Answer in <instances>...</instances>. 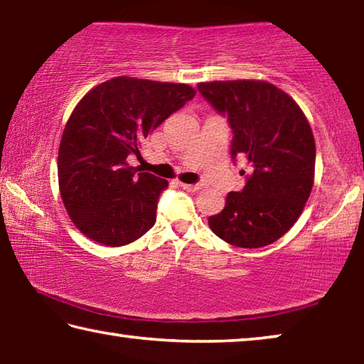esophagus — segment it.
<instances>
[{
	"label": "esophagus",
	"instance_id": "esophagus-1",
	"mask_svg": "<svg viewBox=\"0 0 364 364\" xmlns=\"http://www.w3.org/2000/svg\"><path fill=\"white\" fill-rule=\"evenodd\" d=\"M180 186H181L183 189L191 191V193H196V191L202 189V184H186V183H180Z\"/></svg>",
	"mask_w": 364,
	"mask_h": 364
}]
</instances>
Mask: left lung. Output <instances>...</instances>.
<instances>
[{
    "instance_id": "8db88e82",
    "label": "left lung",
    "mask_w": 364,
    "mask_h": 364,
    "mask_svg": "<svg viewBox=\"0 0 364 364\" xmlns=\"http://www.w3.org/2000/svg\"><path fill=\"white\" fill-rule=\"evenodd\" d=\"M197 90L228 115L231 157H245L249 165L244 189L226 196L225 208L208 218V226L242 249L278 241L304 212L315 183L316 146L304 110L263 80L205 82Z\"/></svg>"
}]
</instances>
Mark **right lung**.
<instances>
[{
	"mask_svg": "<svg viewBox=\"0 0 364 364\" xmlns=\"http://www.w3.org/2000/svg\"><path fill=\"white\" fill-rule=\"evenodd\" d=\"M194 96L184 83L115 77L77 104L59 144L58 178L65 210L86 237L120 247L154 226L168 181L127 159L141 157L143 139Z\"/></svg>",
	"mask_w": 364,
	"mask_h": 364,
	"instance_id": "obj_1",
	"label": "right lung"
}]
</instances>
